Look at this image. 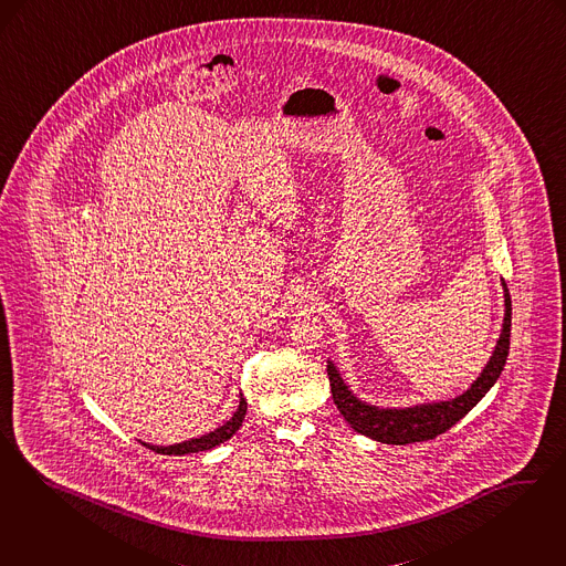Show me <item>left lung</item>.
<instances>
[{
    "label": "left lung",
    "mask_w": 566,
    "mask_h": 566,
    "mask_svg": "<svg viewBox=\"0 0 566 566\" xmlns=\"http://www.w3.org/2000/svg\"><path fill=\"white\" fill-rule=\"evenodd\" d=\"M501 284H503V296H505L503 328L491 360L482 368L480 377L470 385L468 391L444 402H426V405L408 408L373 407L352 394V389L343 381L337 366L328 360L326 370H328L333 400L339 408L340 415L345 417V421L358 433L384 444L426 442L451 430L452 426L461 421L484 398V394L497 384L499 375L507 360L510 331H512V298L503 280Z\"/></svg>",
    "instance_id": "left-lung-1"
}]
</instances>
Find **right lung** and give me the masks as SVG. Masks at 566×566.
Wrapping results in <instances>:
<instances>
[{
  "label": "right lung",
  "instance_id": "1",
  "mask_svg": "<svg viewBox=\"0 0 566 566\" xmlns=\"http://www.w3.org/2000/svg\"><path fill=\"white\" fill-rule=\"evenodd\" d=\"M244 417H247V400H244V396H240V407L221 428L208 431L200 438H191V440H185L179 444H170V447H154V444H147V442H143V444L154 452H159V454H189V452L210 451V449L223 444L235 431L240 430Z\"/></svg>",
  "mask_w": 566,
  "mask_h": 566
}]
</instances>
